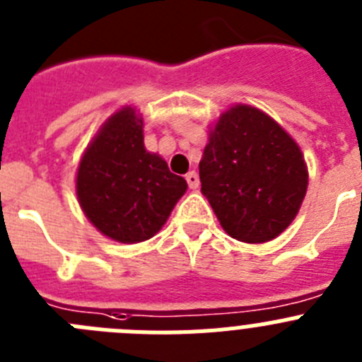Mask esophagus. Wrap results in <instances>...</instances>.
<instances>
[{
	"mask_svg": "<svg viewBox=\"0 0 362 362\" xmlns=\"http://www.w3.org/2000/svg\"><path fill=\"white\" fill-rule=\"evenodd\" d=\"M185 179H187L188 188H192V190H196V188L199 187V175H197L196 172H188V174L185 175Z\"/></svg>",
	"mask_w": 362,
	"mask_h": 362,
	"instance_id": "obj_1",
	"label": "esophagus"
}]
</instances>
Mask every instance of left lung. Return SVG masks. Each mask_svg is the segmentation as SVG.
Instances as JSON below:
<instances>
[{
  "mask_svg": "<svg viewBox=\"0 0 362 362\" xmlns=\"http://www.w3.org/2000/svg\"><path fill=\"white\" fill-rule=\"evenodd\" d=\"M199 179L221 226L243 243L277 238L297 216L308 187L297 143L248 105L219 117L204 146Z\"/></svg>",
  "mask_w": 362,
  "mask_h": 362,
  "instance_id": "8db88e82",
  "label": "left lung"
}]
</instances>
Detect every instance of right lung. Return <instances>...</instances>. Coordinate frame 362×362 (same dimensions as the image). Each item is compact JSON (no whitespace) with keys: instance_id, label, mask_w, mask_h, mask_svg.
<instances>
[{"instance_id":"add662e5","label":"right lung","mask_w":362,"mask_h":362,"mask_svg":"<svg viewBox=\"0 0 362 362\" xmlns=\"http://www.w3.org/2000/svg\"><path fill=\"white\" fill-rule=\"evenodd\" d=\"M78 199L107 238L141 243L161 230L187 181L143 145V121L134 108L116 112L83 153Z\"/></svg>"}]
</instances>
